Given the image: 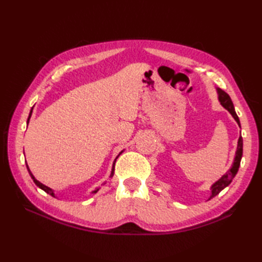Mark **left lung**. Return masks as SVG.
I'll return each mask as SVG.
<instances>
[{
    "instance_id": "obj_1",
    "label": "left lung",
    "mask_w": 262,
    "mask_h": 262,
    "mask_svg": "<svg viewBox=\"0 0 262 262\" xmlns=\"http://www.w3.org/2000/svg\"><path fill=\"white\" fill-rule=\"evenodd\" d=\"M216 93H217V99L220 101V104L222 105V107H224L227 110V112L232 115V117L235 119V121L237 122V124L241 126L239 118H238V116L236 115L235 108H234V105H233V101H232L231 97L228 96V94H226L224 91H222L221 89H217V87H216ZM242 156H243V138H242V134H241V137L238 138V141H237V148H236V152H235V157H234V162L232 164V167L229 168V170L227 172H225L223 176H222L217 181L214 182V184L210 187L211 194H210L208 200H211L212 198L217 195L222 191V190L225 189L229 184H231L232 180L236 176L237 171H238L241 161H242Z\"/></svg>"
}]
</instances>
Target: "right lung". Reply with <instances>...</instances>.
Here are the masks:
<instances>
[{"instance_id":"add662e5","label":"right lung","mask_w":262,"mask_h":262,"mask_svg":"<svg viewBox=\"0 0 262 262\" xmlns=\"http://www.w3.org/2000/svg\"><path fill=\"white\" fill-rule=\"evenodd\" d=\"M34 108V107H33ZM33 108H31V110H30V113H29V117H28V119H27V124L29 123V120H30V117H31V114H33ZM124 150V149H123ZM123 150H121V152L120 153H119L118 154V156L116 157V160L114 161V164H113V168H112V172H110V178H113V176H114V173H115V163H116V161H117V158L119 157V156H120V154H122V152H123ZM26 166H27V169H28V172H29V175H30V177L31 178H33V180H34V182H35V184L37 185V187H39V188H40V189H42L43 190V191L45 192H47V193H48V194H50V195H52V196H54V198H57V196H55V193H54V190H52L51 188H49L48 186H46V185H43V184H41V182L40 181H39V180H37L36 178H35V176L33 175V172H31L30 171V169H29V167H28V165H27V163H26ZM105 184H106V182H105ZM104 184V185H105ZM100 188H96V189H95V190H93V191H92V193L93 194H95V193H97V191H98V190H99Z\"/></svg>"}]
</instances>
